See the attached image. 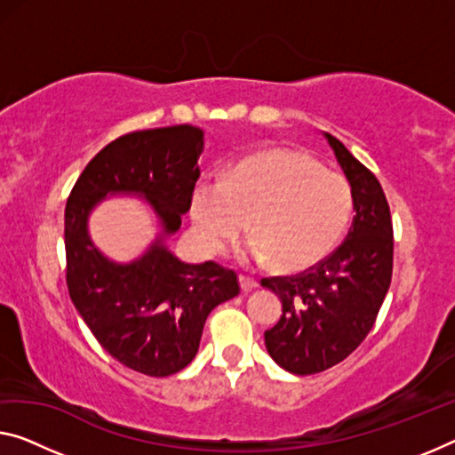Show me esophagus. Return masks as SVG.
<instances>
[{"mask_svg":"<svg viewBox=\"0 0 455 455\" xmlns=\"http://www.w3.org/2000/svg\"><path fill=\"white\" fill-rule=\"evenodd\" d=\"M237 281H240V286H242L243 292H250V291L258 289V281H256V278H251V276L240 275V278H237Z\"/></svg>","mask_w":455,"mask_h":455,"instance_id":"1","label":"esophagus"}]
</instances>
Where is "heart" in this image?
Returning a JSON list of instances; mask_svg holds the SVG:
<instances>
[{"mask_svg":"<svg viewBox=\"0 0 455 455\" xmlns=\"http://www.w3.org/2000/svg\"><path fill=\"white\" fill-rule=\"evenodd\" d=\"M352 204V187L341 174L321 169L307 152L268 148L240 158L223 179H199L191 220L207 254H223L250 228L246 260L299 272L338 246Z\"/></svg>","mask_w":455,"mask_h":455,"instance_id":"b5f03b06","label":"heart"}]
</instances>
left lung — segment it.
I'll use <instances>...</instances> for the list:
<instances>
[{"instance_id":"8db88e82","label":"left lung","mask_w":455,"mask_h":455,"mask_svg":"<svg viewBox=\"0 0 455 455\" xmlns=\"http://www.w3.org/2000/svg\"><path fill=\"white\" fill-rule=\"evenodd\" d=\"M323 136L352 187V228L315 267L260 281L283 303L264 344L278 366L299 376L339 364L364 341L393 278V221L379 179L338 138Z\"/></svg>"}]
</instances>
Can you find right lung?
Masks as SVG:
<instances>
[{"label": "right lung", "mask_w": 455, "mask_h": 455, "mask_svg": "<svg viewBox=\"0 0 455 455\" xmlns=\"http://www.w3.org/2000/svg\"><path fill=\"white\" fill-rule=\"evenodd\" d=\"M201 152L204 130L188 124L120 136L85 166L65 207L75 309L108 354L146 376H171L191 364L209 313L240 292L234 270L213 260L180 262L164 243L191 209ZM109 194L148 200L164 228L128 265L109 261L88 235L90 212Z\"/></svg>", "instance_id": "right-lung-1"}]
</instances>
